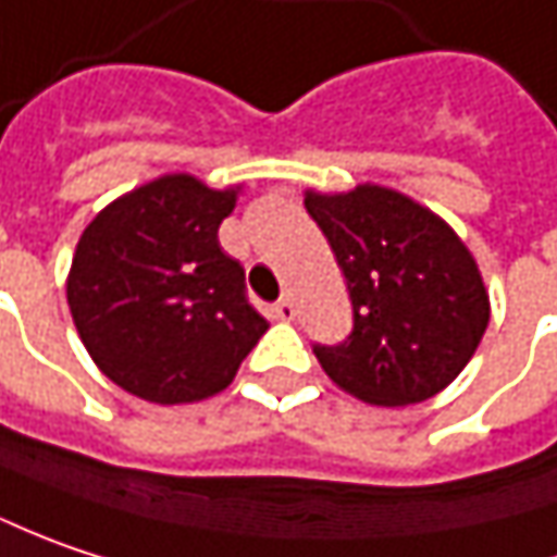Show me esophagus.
Segmentation results:
<instances>
[{"label": "esophagus", "instance_id": "esophagus-1", "mask_svg": "<svg viewBox=\"0 0 557 557\" xmlns=\"http://www.w3.org/2000/svg\"><path fill=\"white\" fill-rule=\"evenodd\" d=\"M272 313H275V320L292 322V320H294V313H297V310H294V300H292V297H282V300H278L275 307H272Z\"/></svg>", "mask_w": 557, "mask_h": 557}]
</instances>
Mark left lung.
<instances>
[{"label":"left lung","instance_id":"obj_1","mask_svg":"<svg viewBox=\"0 0 557 557\" xmlns=\"http://www.w3.org/2000/svg\"><path fill=\"white\" fill-rule=\"evenodd\" d=\"M307 212L345 272L354 325L313 345L325 375L382 407L438 395L467 367L488 325V294L470 250L435 212L398 190L360 184L307 194Z\"/></svg>","mask_w":557,"mask_h":557}]
</instances>
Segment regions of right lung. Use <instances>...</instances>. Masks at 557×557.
I'll return each instance as SVG.
<instances>
[{
    "instance_id": "add662e5",
    "label": "right lung",
    "mask_w": 557,
    "mask_h": 557,
    "mask_svg": "<svg viewBox=\"0 0 557 557\" xmlns=\"http://www.w3.org/2000/svg\"><path fill=\"white\" fill-rule=\"evenodd\" d=\"M237 190L165 175L109 203L84 228L69 307L94 363L153 404L203 401L235 379L269 322L244 265L219 247Z\"/></svg>"
}]
</instances>
